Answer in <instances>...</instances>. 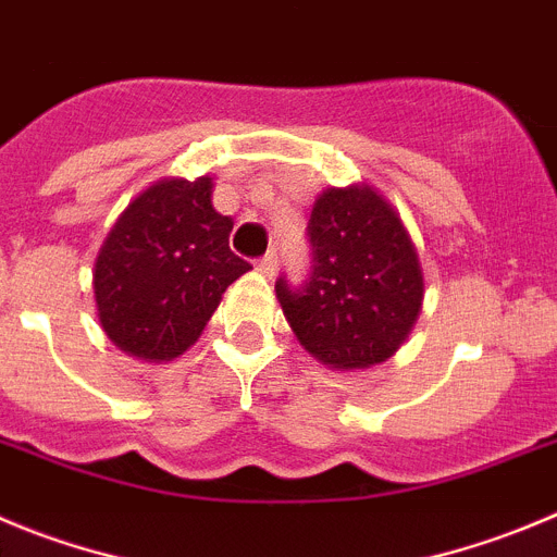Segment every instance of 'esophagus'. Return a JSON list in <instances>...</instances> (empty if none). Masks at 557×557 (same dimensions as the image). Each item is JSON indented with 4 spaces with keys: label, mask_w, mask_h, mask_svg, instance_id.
Wrapping results in <instances>:
<instances>
[{
    "label": "esophagus",
    "mask_w": 557,
    "mask_h": 557,
    "mask_svg": "<svg viewBox=\"0 0 557 557\" xmlns=\"http://www.w3.org/2000/svg\"><path fill=\"white\" fill-rule=\"evenodd\" d=\"M258 272H261L263 277H274V272H277V252H274V249H269L261 261H258Z\"/></svg>",
    "instance_id": "1"
}]
</instances>
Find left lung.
<instances>
[{
  "mask_svg": "<svg viewBox=\"0 0 557 557\" xmlns=\"http://www.w3.org/2000/svg\"><path fill=\"white\" fill-rule=\"evenodd\" d=\"M313 272L277 280V302L302 349L326 368L382 366L423 308V267L396 206L368 184L330 186L310 214Z\"/></svg>",
  "mask_w": 557,
  "mask_h": 557,
  "instance_id": "8db88e82",
  "label": "left lung"
}]
</instances>
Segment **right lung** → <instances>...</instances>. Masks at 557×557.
<instances>
[{"label":"right lung","instance_id":"1","mask_svg":"<svg viewBox=\"0 0 557 557\" xmlns=\"http://www.w3.org/2000/svg\"><path fill=\"white\" fill-rule=\"evenodd\" d=\"M214 178H161L126 206L92 269L98 324L128 357L184 355L249 263L231 252L233 220L211 202Z\"/></svg>","mask_w":557,"mask_h":557}]
</instances>
